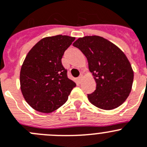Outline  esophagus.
<instances>
[{
  "label": "esophagus",
  "mask_w": 147,
  "mask_h": 147,
  "mask_svg": "<svg viewBox=\"0 0 147 147\" xmlns=\"http://www.w3.org/2000/svg\"><path fill=\"white\" fill-rule=\"evenodd\" d=\"M82 77H83L82 75H81V76H79V77L77 78V80L79 83H81V82H82Z\"/></svg>",
  "instance_id": "esophagus-1"
}]
</instances>
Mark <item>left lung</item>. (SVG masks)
I'll return each instance as SVG.
<instances>
[{
  "instance_id": "8db88e82",
  "label": "left lung",
  "mask_w": 147,
  "mask_h": 147,
  "mask_svg": "<svg viewBox=\"0 0 147 147\" xmlns=\"http://www.w3.org/2000/svg\"><path fill=\"white\" fill-rule=\"evenodd\" d=\"M73 46L87 57L96 90L87 95L89 100L104 110L117 108L130 93L133 71L124 52L115 44L98 36L79 38Z\"/></svg>"
}]
</instances>
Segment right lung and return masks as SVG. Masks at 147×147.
<instances>
[{
	"mask_svg": "<svg viewBox=\"0 0 147 147\" xmlns=\"http://www.w3.org/2000/svg\"><path fill=\"white\" fill-rule=\"evenodd\" d=\"M74 37L57 35L46 37L27 55L20 71V88L33 109L50 113L67 101L76 83L67 76L61 59Z\"/></svg>",
	"mask_w": 147,
	"mask_h": 147,
	"instance_id": "obj_1",
	"label": "right lung"
}]
</instances>
